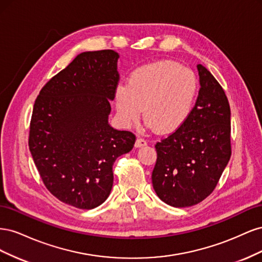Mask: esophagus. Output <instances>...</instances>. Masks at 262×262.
<instances>
[{"mask_svg": "<svg viewBox=\"0 0 262 262\" xmlns=\"http://www.w3.org/2000/svg\"><path fill=\"white\" fill-rule=\"evenodd\" d=\"M147 145V142L143 139H137L136 141V144H134V146L136 147H143V146H146Z\"/></svg>", "mask_w": 262, "mask_h": 262, "instance_id": "obj_1", "label": "esophagus"}]
</instances>
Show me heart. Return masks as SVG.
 <instances>
[{
	"mask_svg": "<svg viewBox=\"0 0 262 262\" xmlns=\"http://www.w3.org/2000/svg\"><path fill=\"white\" fill-rule=\"evenodd\" d=\"M199 83L191 70L161 60L130 73L125 85L115 91V108L120 123L130 128L141 110L143 119L158 134H169L186 123L194 108Z\"/></svg>",
	"mask_w": 262,
	"mask_h": 262,
	"instance_id": "b5f03b06",
	"label": "heart"
}]
</instances>
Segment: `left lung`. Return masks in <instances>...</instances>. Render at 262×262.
I'll return each mask as SVG.
<instances>
[{"mask_svg": "<svg viewBox=\"0 0 262 262\" xmlns=\"http://www.w3.org/2000/svg\"><path fill=\"white\" fill-rule=\"evenodd\" d=\"M200 91L186 123L157 142L153 188L175 208L198 204L210 195L231 158V108L222 86L198 64Z\"/></svg>", "mask_w": 262, "mask_h": 262, "instance_id": "8db88e82", "label": "left lung"}]
</instances>
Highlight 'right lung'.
<instances>
[{
  "mask_svg": "<svg viewBox=\"0 0 262 262\" xmlns=\"http://www.w3.org/2000/svg\"><path fill=\"white\" fill-rule=\"evenodd\" d=\"M114 50L82 52L37 97L29 150L47 189L62 202L91 210L104 203L117 158L136 137L108 122L119 80Z\"/></svg>",
  "mask_w": 262,
  "mask_h": 262,
  "instance_id": "add662e5",
  "label": "right lung"
}]
</instances>
